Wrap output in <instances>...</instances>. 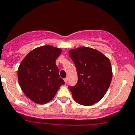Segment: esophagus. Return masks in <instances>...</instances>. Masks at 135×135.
<instances>
[{"instance_id":"obj_1","label":"esophagus","mask_w":135,"mask_h":135,"mask_svg":"<svg viewBox=\"0 0 135 135\" xmlns=\"http://www.w3.org/2000/svg\"><path fill=\"white\" fill-rule=\"evenodd\" d=\"M64 81H65V84H66V83H67V78H65L64 79Z\"/></svg>"}]
</instances>
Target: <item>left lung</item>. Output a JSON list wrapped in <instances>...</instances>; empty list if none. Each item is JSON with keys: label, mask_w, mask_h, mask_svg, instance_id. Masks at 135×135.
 I'll list each match as a JSON object with an SVG mask.
<instances>
[{"label": "left lung", "mask_w": 135, "mask_h": 135, "mask_svg": "<svg viewBox=\"0 0 135 135\" xmlns=\"http://www.w3.org/2000/svg\"><path fill=\"white\" fill-rule=\"evenodd\" d=\"M78 74V82L69 86L74 100L84 106L95 104L109 88L112 70L109 59L95 49L80 47L69 51Z\"/></svg>", "instance_id": "obj_1"}]
</instances>
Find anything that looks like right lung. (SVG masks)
Instances as JSON below:
<instances>
[{
	"mask_svg": "<svg viewBox=\"0 0 135 135\" xmlns=\"http://www.w3.org/2000/svg\"><path fill=\"white\" fill-rule=\"evenodd\" d=\"M61 51L54 46H40L28 53L20 63L19 84L26 96L35 103L50 102L65 84L55 64Z\"/></svg>",
	"mask_w": 135,
	"mask_h": 135,
	"instance_id": "obj_1",
	"label": "right lung"
}]
</instances>
